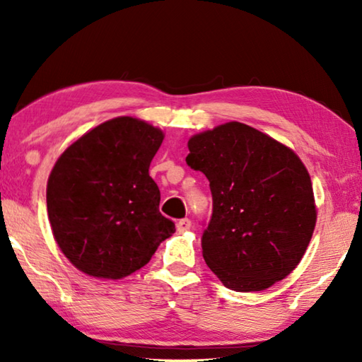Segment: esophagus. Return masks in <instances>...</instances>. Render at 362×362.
Here are the masks:
<instances>
[{"label":"esophagus","mask_w":362,"mask_h":362,"mask_svg":"<svg viewBox=\"0 0 362 362\" xmlns=\"http://www.w3.org/2000/svg\"><path fill=\"white\" fill-rule=\"evenodd\" d=\"M192 228V220L189 218H180L179 222H177V230L179 231H187Z\"/></svg>","instance_id":"1"}]
</instances>
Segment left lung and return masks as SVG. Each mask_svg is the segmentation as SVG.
I'll list each match as a JSON object with an SVG mask.
<instances>
[{
	"instance_id": "obj_1",
	"label": "left lung",
	"mask_w": 362,
	"mask_h": 362,
	"mask_svg": "<svg viewBox=\"0 0 362 362\" xmlns=\"http://www.w3.org/2000/svg\"><path fill=\"white\" fill-rule=\"evenodd\" d=\"M187 164L209 180L203 257L225 287L265 291L302 260L316 223L310 174L292 150L243 122L188 140Z\"/></svg>"
}]
</instances>
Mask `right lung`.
Instances as JSON below:
<instances>
[{
	"instance_id": "right-lung-1",
	"label": "right lung",
	"mask_w": 362,
	"mask_h": 362,
	"mask_svg": "<svg viewBox=\"0 0 362 362\" xmlns=\"http://www.w3.org/2000/svg\"><path fill=\"white\" fill-rule=\"evenodd\" d=\"M163 132L129 116L84 134L47 182V216L66 259L95 278L121 279L150 262L175 223L159 212L148 174Z\"/></svg>"
}]
</instances>
